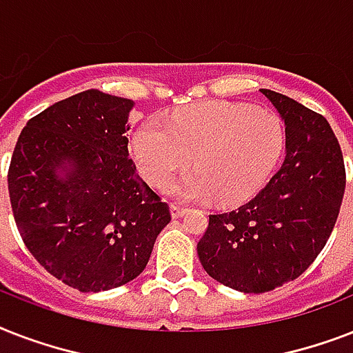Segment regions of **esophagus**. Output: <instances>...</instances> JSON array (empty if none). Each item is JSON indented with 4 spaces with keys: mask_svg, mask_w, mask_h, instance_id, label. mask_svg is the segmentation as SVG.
<instances>
[{
    "mask_svg": "<svg viewBox=\"0 0 353 353\" xmlns=\"http://www.w3.org/2000/svg\"><path fill=\"white\" fill-rule=\"evenodd\" d=\"M170 212H172V218H181V216L187 212V209H185V207H181V205L172 203L170 205Z\"/></svg>",
    "mask_w": 353,
    "mask_h": 353,
    "instance_id": "esophagus-1",
    "label": "esophagus"
}]
</instances>
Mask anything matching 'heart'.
<instances>
[{"instance_id": "heart-1", "label": "heart", "mask_w": 353, "mask_h": 353, "mask_svg": "<svg viewBox=\"0 0 353 353\" xmlns=\"http://www.w3.org/2000/svg\"><path fill=\"white\" fill-rule=\"evenodd\" d=\"M139 170L187 201L241 203L268 183L285 150V128L273 112L232 102H203L166 119H150L133 137Z\"/></svg>"}]
</instances>
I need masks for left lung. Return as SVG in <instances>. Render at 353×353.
<instances>
[{"mask_svg": "<svg viewBox=\"0 0 353 353\" xmlns=\"http://www.w3.org/2000/svg\"><path fill=\"white\" fill-rule=\"evenodd\" d=\"M285 124V159L260 192L209 216L198 241L203 269L220 284L265 293L301 276L334 231L346 172L328 121L290 97L260 90Z\"/></svg>", "mask_w": 353, "mask_h": 353, "instance_id": "left-lung-1", "label": "left lung"}]
</instances>
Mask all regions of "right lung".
I'll use <instances>...</instances> for the list:
<instances>
[{"label": "right lung", "instance_id": "add662e5", "mask_svg": "<svg viewBox=\"0 0 353 353\" xmlns=\"http://www.w3.org/2000/svg\"><path fill=\"white\" fill-rule=\"evenodd\" d=\"M133 101L88 90L27 122L8 168L23 243L43 268L82 293L143 273L170 209L128 157Z\"/></svg>", "mask_w": 353, "mask_h": 353}]
</instances>
